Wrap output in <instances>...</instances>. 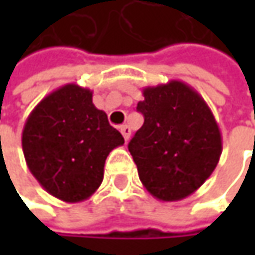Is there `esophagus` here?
Instances as JSON below:
<instances>
[{"label": "esophagus", "instance_id": "esophagus-1", "mask_svg": "<svg viewBox=\"0 0 255 255\" xmlns=\"http://www.w3.org/2000/svg\"><path fill=\"white\" fill-rule=\"evenodd\" d=\"M119 129H121V133H122V134H123L125 140L128 142V140H129V137H130V133H132V130H130V128H129L128 125H122V126H121Z\"/></svg>", "mask_w": 255, "mask_h": 255}]
</instances>
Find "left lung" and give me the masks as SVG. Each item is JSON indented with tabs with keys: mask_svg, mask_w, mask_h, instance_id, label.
I'll use <instances>...</instances> for the list:
<instances>
[{
	"mask_svg": "<svg viewBox=\"0 0 255 255\" xmlns=\"http://www.w3.org/2000/svg\"><path fill=\"white\" fill-rule=\"evenodd\" d=\"M144 118L128 147L139 179L153 197L177 201L210 177L223 150L219 125L191 86L170 81L143 89Z\"/></svg>",
	"mask_w": 255,
	"mask_h": 255,
	"instance_id": "1",
	"label": "left lung"
}]
</instances>
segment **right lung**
<instances>
[{"mask_svg":"<svg viewBox=\"0 0 255 255\" xmlns=\"http://www.w3.org/2000/svg\"><path fill=\"white\" fill-rule=\"evenodd\" d=\"M125 139L92 102V91L68 84L29 113L22 150L29 171L49 194L66 203L89 199L103 180L108 154Z\"/></svg>","mask_w":255,"mask_h":255,"instance_id":"add662e5","label":"right lung"}]
</instances>
